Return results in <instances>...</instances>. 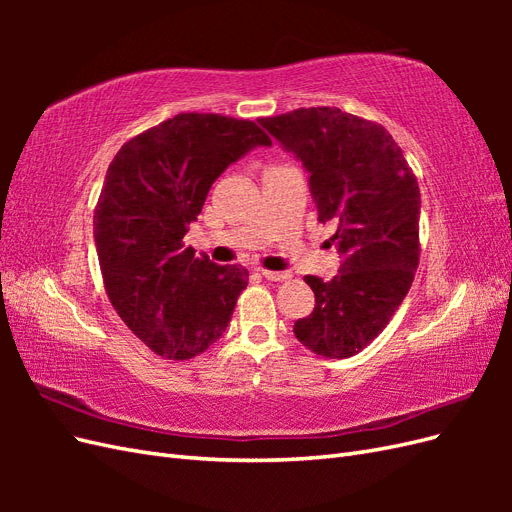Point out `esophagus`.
Masks as SVG:
<instances>
[{
  "label": "esophagus",
  "mask_w": 512,
  "mask_h": 512,
  "mask_svg": "<svg viewBox=\"0 0 512 512\" xmlns=\"http://www.w3.org/2000/svg\"><path fill=\"white\" fill-rule=\"evenodd\" d=\"M260 275L265 277L269 282H286L290 280V273L286 271H269V269H260Z\"/></svg>",
  "instance_id": "esophagus-1"
}]
</instances>
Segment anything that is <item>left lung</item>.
<instances>
[{
  "label": "left lung",
  "instance_id": "left-lung-1",
  "mask_svg": "<svg viewBox=\"0 0 512 512\" xmlns=\"http://www.w3.org/2000/svg\"><path fill=\"white\" fill-rule=\"evenodd\" d=\"M309 170L318 222H335L342 267L331 282L305 275L316 307L294 322L299 342L324 359L369 346L408 294L421 258V192L401 147L380 123L337 106L262 117Z\"/></svg>",
  "mask_w": 512,
  "mask_h": 512
}]
</instances>
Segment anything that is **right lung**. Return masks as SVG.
<instances>
[{
    "label": "right lung",
    "mask_w": 512,
    "mask_h": 512,
    "mask_svg": "<svg viewBox=\"0 0 512 512\" xmlns=\"http://www.w3.org/2000/svg\"><path fill=\"white\" fill-rule=\"evenodd\" d=\"M271 138L254 121L179 113L117 151L94 211L108 301L128 329L168 361L218 342L250 273L196 258L183 237L228 164Z\"/></svg>",
    "instance_id": "obj_1"
}]
</instances>
